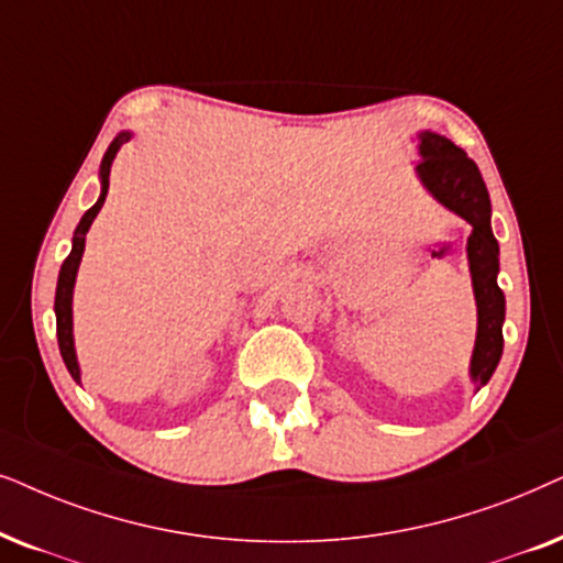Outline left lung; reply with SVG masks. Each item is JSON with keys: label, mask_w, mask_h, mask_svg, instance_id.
I'll list each match as a JSON object with an SVG mask.
<instances>
[{"label": "left lung", "mask_w": 563, "mask_h": 563, "mask_svg": "<svg viewBox=\"0 0 563 563\" xmlns=\"http://www.w3.org/2000/svg\"><path fill=\"white\" fill-rule=\"evenodd\" d=\"M422 162L417 164L419 177L440 203L451 208L471 223L468 262L474 277V294L478 306V332L471 376L478 386L492 378L501 357V321H505V294L497 286L499 244L492 234V203L482 172L468 159L461 146L438 133H422Z\"/></svg>", "instance_id": "1"}]
</instances>
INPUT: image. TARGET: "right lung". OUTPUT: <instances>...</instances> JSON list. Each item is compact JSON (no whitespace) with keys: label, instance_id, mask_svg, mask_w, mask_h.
<instances>
[{"label":"right lung","instance_id":"obj_1","mask_svg":"<svg viewBox=\"0 0 563 563\" xmlns=\"http://www.w3.org/2000/svg\"><path fill=\"white\" fill-rule=\"evenodd\" d=\"M129 139H131L129 133H120V136L108 146V152H104L102 164H100L102 195H100V200H97V203L89 208L85 216H81L79 227H77V231H74V246H71L69 257L64 260L62 273H58V286H56V334H58V350H62V357H64L66 368H69L74 380H79V365H77V355H74V336H71V290H74V277H77V267H79L81 252H85V234L89 231V227H92L95 216L100 213V208L104 203V195H108L112 159H115L120 144H123V141H129Z\"/></svg>","mask_w":563,"mask_h":563}]
</instances>
